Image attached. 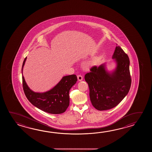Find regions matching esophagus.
<instances>
[{"mask_svg": "<svg viewBox=\"0 0 152 152\" xmlns=\"http://www.w3.org/2000/svg\"><path fill=\"white\" fill-rule=\"evenodd\" d=\"M77 80L79 81L83 80V76L82 75H77Z\"/></svg>", "mask_w": 152, "mask_h": 152, "instance_id": "esophagus-1", "label": "esophagus"}]
</instances>
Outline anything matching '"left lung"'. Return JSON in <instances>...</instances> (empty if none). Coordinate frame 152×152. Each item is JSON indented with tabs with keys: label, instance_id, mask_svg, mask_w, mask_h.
Segmentation results:
<instances>
[{
	"label": "left lung",
	"instance_id": "1",
	"mask_svg": "<svg viewBox=\"0 0 152 152\" xmlns=\"http://www.w3.org/2000/svg\"><path fill=\"white\" fill-rule=\"evenodd\" d=\"M116 68L107 71L105 64L94 66L85 75L90 90L92 105L97 110H109L117 106L129 92L132 79L129 57L120 46H116L113 56Z\"/></svg>",
	"mask_w": 152,
	"mask_h": 152
}]
</instances>
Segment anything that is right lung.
I'll list each match as a JSON object with an SVG mask.
<instances>
[{
    "mask_svg": "<svg viewBox=\"0 0 152 152\" xmlns=\"http://www.w3.org/2000/svg\"><path fill=\"white\" fill-rule=\"evenodd\" d=\"M26 60V57L22 65V74ZM77 81L76 75L65 76L51 90L39 93L34 92L28 87L22 75L23 90L27 99L39 109L52 114H60L65 112L69 105V90Z\"/></svg>",
    "mask_w": 152,
    "mask_h": 152,
    "instance_id": "obj_1",
    "label": "right lung"
}]
</instances>
